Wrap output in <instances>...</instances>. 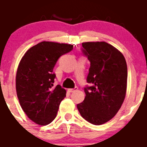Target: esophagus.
<instances>
[{
    "label": "esophagus",
    "instance_id": "obj_1",
    "mask_svg": "<svg viewBox=\"0 0 147 147\" xmlns=\"http://www.w3.org/2000/svg\"><path fill=\"white\" fill-rule=\"evenodd\" d=\"M76 90H77V87H75L74 88H70V89H68L67 90H68L69 92H71V93H72V92L76 91Z\"/></svg>",
    "mask_w": 147,
    "mask_h": 147
}]
</instances>
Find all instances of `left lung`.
Wrapping results in <instances>:
<instances>
[{"label":"left lung","mask_w":147,"mask_h":147,"mask_svg":"<svg viewBox=\"0 0 147 147\" xmlns=\"http://www.w3.org/2000/svg\"><path fill=\"white\" fill-rule=\"evenodd\" d=\"M82 51L90 62L84 90L85 98L77 108L83 119L95 125L113 118L127 90V66L119 50L105 42H82Z\"/></svg>","instance_id":"1"}]
</instances>
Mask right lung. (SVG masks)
<instances>
[{
	"label": "right lung",
	"instance_id": "obj_1",
	"mask_svg": "<svg viewBox=\"0 0 147 147\" xmlns=\"http://www.w3.org/2000/svg\"><path fill=\"white\" fill-rule=\"evenodd\" d=\"M73 49L69 44L43 41L28 49L20 60L17 95L23 111L36 124L47 125L57 116L66 90L59 85L54 87L53 69L61 56Z\"/></svg>",
	"mask_w": 147,
	"mask_h": 147
}]
</instances>
